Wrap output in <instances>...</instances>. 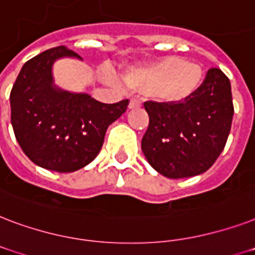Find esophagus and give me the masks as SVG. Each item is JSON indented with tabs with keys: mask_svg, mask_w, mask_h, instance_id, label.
<instances>
[{
	"mask_svg": "<svg viewBox=\"0 0 255 255\" xmlns=\"http://www.w3.org/2000/svg\"><path fill=\"white\" fill-rule=\"evenodd\" d=\"M141 106V101L137 100V98H131L129 102V109H135V108H139Z\"/></svg>",
	"mask_w": 255,
	"mask_h": 255,
	"instance_id": "1",
	"label": "esophagus"
}]
</instances>
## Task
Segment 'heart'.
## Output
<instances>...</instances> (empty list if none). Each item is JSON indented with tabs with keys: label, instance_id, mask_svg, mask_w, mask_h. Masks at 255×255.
<instances>
[{
	"label": "heart",
	"instance_id": "b5f03b06",
	"mask_svg": "<svg viewBox=\"0 0 255 255\" xmlns=\"http://www.w3.org/2000/svg\"><path fill=\"white\" fill-rule=\"evenodd\" d=\"M125 82L135 92L145 93L167 104H182L195 96L205 81L203 68L178 57H166L125 72Z\"/></svg>",
	"mask_w": 255,
	"mask_h": 255
}]
</instances>
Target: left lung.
<instances>
[{
  "label": "left lung",
  "instance_id": "obj_1",
  "mask_svg": "<svg viewBox=\"0 0 255 255\" xmlns=\"http://www.w3.org/2000/svg\"><path fill=\"white\" fill-rule=\"evenodd\" d=\"M149 128L141 147L147 162L167 178L202 174L222 153L234 106L230 81L210 69L195 96L182 104L147 101Z\"/></svg>",
  "mask_w": 255,
  "mask_h": 255
}]
</instances>
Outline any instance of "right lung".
<instances>
[{
    "mask_svg": "<svg viewBox=\"0 0 255 255\" xmlns=\"http://www.w3.org/2000/svg\"><path fill=\"white\" fill-rule=\"evenodd\" d=\"M64 57H81L57 46L23 65L10 92L11 126L17 142L35 165L72 173L100 153L108 126L125 113L129 100L102 104L86 93L57 88L53 64Z\"/></svg>",
    "mask_w": 255,
    "mask_h": 255,
    "instance_id": "add662e5",
    "label": "right lung"
}]
</instances>
